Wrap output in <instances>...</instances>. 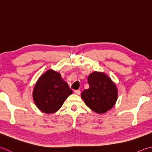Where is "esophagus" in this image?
Masks as SVG:
<instances>
[{
	"instance_id": "1",
	"label": "esophagus",
	"mask_w": 152,
	"mask_h": 152,
	"mask_svg": "<svg viewBox=\"0 0 152 152\" xmlns=\"http://www.w3.org/2000/svg\"><path fill=\"white\" fill-rule=\"evenodd\" d=\"M74 94L76 95H80V91L79 90H74Z\"/></svg>"
}]
</instances>
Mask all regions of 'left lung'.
Returning a JSON list of instances; mask_svg holds the SVG:
<instances>
[{"mask_svg":"<svg viewBox=\"0 0 152 152\" xmlns=\"http://www.w3.org/2000/svg\"><path fill=\"white\" fill-rule=\"evenodd\" d=\"M89 88L81 94L86 105L97 114H104L112 109L118 100V88L112 80L104 72H94L88 77Z\"/></svg>","mask_w":152,"mask_h":152,"instance_id":"8db88e82","label":"left lung"}]
</instances>
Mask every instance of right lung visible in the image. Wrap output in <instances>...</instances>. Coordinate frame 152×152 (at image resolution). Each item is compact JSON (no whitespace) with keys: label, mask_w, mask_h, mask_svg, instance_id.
<instances>
[{"label":"right lung","mask_w":152,"mask_h":152,"mask_svg":"<svg viewBox=\"0 0 152 152\" xmlns=\"http://www.w3.org/2000/svg\"><path fill=\"white\" fill-rule=\"evenodd\" d=\"M72 90L63 80L60 74L52 69L38 79L33 89L34 104L41 112L54 114L59 110Z\"/></svg>","instance_id":"obj_1"}]
</instances>
